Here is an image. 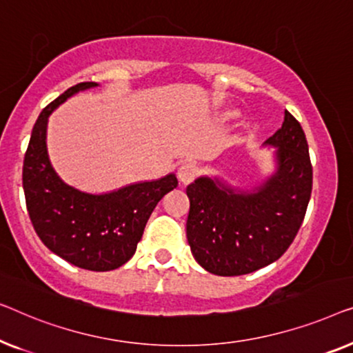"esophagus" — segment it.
<instances>
[{
  "instance_id": "esophagus-1",
  "label": "esophagus",
  "mask_w": 353,
  "mask_h": 353,
  "mask_svg": "<svg viewBox=\"0 0 353 353\" xmlns=\"http://www.w3.org/2000/svg\"><path fill=\"white\" fill-rule=\"evenodd\" d=\"M198 176V168L193 163H182L177 168V179L182 183H190Z\"/></svg>"
}]
</instances>
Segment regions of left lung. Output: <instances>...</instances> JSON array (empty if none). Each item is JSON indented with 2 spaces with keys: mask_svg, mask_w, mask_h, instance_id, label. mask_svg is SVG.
I'll list each match as a JSON object with an SVG mask.
<instances>
[{
  "mask_svg": "<svg viewBox=\"0 0 353 353\" xmlns=\"http://www.w3.org/2000/svg\"><path fill=\"white\" fill-rule=\"evenodd\" d=\"M275 171L251 190L201 176L187 187V241L203 269L221 276L251 274L285 254L304 221L312 193V165L299 121L285 112L267 139Z\"/></svg>",
  "mask_w": 353,
  "mask_h": 353,
  "instance_id": "1",
  "label": "left lung"
}]
</instances>
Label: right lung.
Wrapping results in <instances>:
<instances>
[{
  "label": "right lung",
  "instance_id": "obj_1",
  "mask_svg": "<svg viewBox=\"0 0 353 353\" xmlns=\"http://www.w3.org/2000/svg\"><path fill=\"white\" fill-rule=\"evenodd\" d=\"M96 86L94 81L78 83L39 113L23 158L22 182L30 221L44 245L79 269L108 272L134 256L148 217L177 187V179L171 172L96 195L59 177L48 155V118L73 94Z\"/></svg>",
  "mask_w": 353,
  "mask_h": 353
}]
</instances>
